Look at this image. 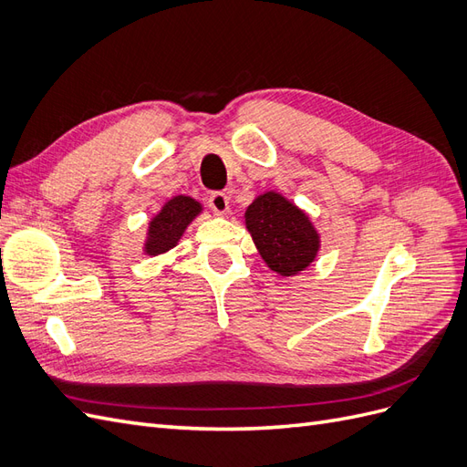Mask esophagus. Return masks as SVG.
Returning <instances> with one entry per match:
<instances>
[{"label":"esophagus","instance_id":"1","mask_svg":"<svg viewBox=\"0 0 467 467\" xmlns=\"http://www.w3.org/2000/svg\"><path fill=\"white\" fill-rule=\"evenodd\" d=\"M208 204H210L212 210L216 212V214H228V212H230V196L225 192L216 191V192H212L208 196Z\"/></svg>","mask_w":467,"mask_h":467}]
</instances>
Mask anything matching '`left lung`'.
<instances>
[{"mask_svg": "<svg viewBox=\"0 0 467 467\" xmlns=\"http://www.w3.org/2000/svg\"><path fill=\"white\" fill-rule=\"evenodd\" d=\"M245 223L265 263L282 276L304 271L317 255L319 235L312 222L276 192L257 196L245 212Z\"/></svg>", "mask_w": 467, "mask_h": 467, "instance_id": "8db88e82", "label": "left lung"}]
</instances>
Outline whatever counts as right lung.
<instances>
[{"label":"right lung","mask_w":467,"mask_h":467,"mask_svg":"<svg viewBox=\"0 0 467 467\" xmlns=\"http://www.w3.org/2000/svg\"><path fill=\"white\" fill-rule=\"evenodd\" d=\"M199 212L201 204L191 196H175V199L169 201L160 214L150 222L146 242L148 255H160V253L175 247L179 237Z\"/></svg>","instance_id":"add662e5"}]
</instances>
